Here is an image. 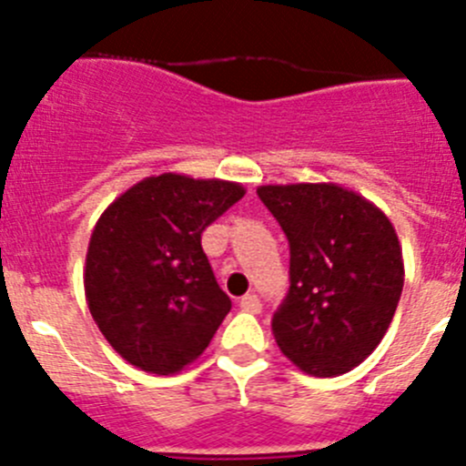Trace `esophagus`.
<instances>
[{
	"instance_id": "obj_1",
	"label": "esophagus",
	"mask_w": 466,
	"mask_h": 466,
	"mask_svg": "<svg viewBox=\"0 0 466 466\" xmlns=\"http://www.w3.org/2000/svg\"><path fill=\"white\" fill-rule=\"evenodd\" d=\"M238 307L243 309V311H250V313H259L261 311V299L257 298V295H243L241 299H238Z\"/></svg>"
}]
</instances>
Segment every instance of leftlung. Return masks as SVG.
Masks as SVG:
<instances>
[{"mask_svg":"<svg viewBox=\"0 0 466 466\" xmlns=\"http://www.w3.org/2000/svg\"><path fill=\"white\" fill-rule=\"evenodd\" d=\"M290 246V289L272 316L281 354L311 377L363 363L388 331L403 259L388 216L333 182L257 189Z\"/></svg>","mask_w":466,"mask_h":466,"instance_id":"8db88e82","label":"left lung"}]
</instances>
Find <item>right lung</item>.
<instances>
[{
  "label": "right lung",
  "mask_w": 466,
  "mask_h": 466,
  "mask_svg": "<svg viewBox=\"0 0 466 466\" xmlns=\"http://www.w3.org/2000/svg\"><path fill=\"white\" fill-rule=\"evenodd\" d=\"M246 196L238 182L180 173L144 177L94 225L86 299L112 350L168 377L194 363L232 309L200 234Z\"/></svg>",
  "instance_id": "1"
}]
</instances>
